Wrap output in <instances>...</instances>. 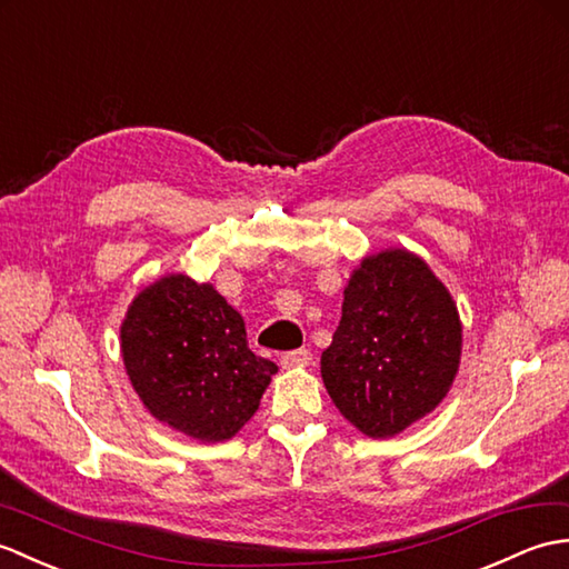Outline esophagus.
<instances>
[{
    "label": "esophagus",
    "mask_w": 569,
    "mask_h": 569,
    "mask_svg": "<svg viewBox=\"0 0 569 569\" xmlns=\"http://www.w3.org/2000/svg\"><path fill=\"white\" fill-rule=\"evenodd\" d=\"M282 368L284 370H292V368H305V365L311 362V350L307 348H299V350H289L280 358Z\"/></svg>",
    "instance_id": "obj_1"
}]
</instances>
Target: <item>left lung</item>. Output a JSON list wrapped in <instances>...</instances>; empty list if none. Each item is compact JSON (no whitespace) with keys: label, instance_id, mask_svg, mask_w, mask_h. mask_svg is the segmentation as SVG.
<instances>
[{"label":"left lung","instance_id":"1","mask_svg":"<svg viewBox=\"0 0 569 569\" xmlns=\"http://www.w3.org/2000/svg\"><path fill=\"white\" fill-rule=\"evenodd\" d=\"M460 352L462 323L446 284L419 256L389 248L352 270L321 377L358 431L391 438L446 399Z\"/></svg>","mask_w":569,"mask_h":569}]
</instances>
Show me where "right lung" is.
Returning a JSON list of instances; mask_svg holds the SVG:
<instances>
[{
  "label": "right lung",
  "mask_w": 569,
  "mask_h": 569,
  "mask_svg": "<svg viewBox=\"0 0 569 569\" xmlns=\"http://www.w3.org/2000/svg\"><path fill=\"white\" fill-rule=\"evenodd\" d=\"M121 356L150 416L201 443L241 431L277 372L248 348L241 313L211 284L180 272L131 301Z\"/></svg>",
  "instance_id": "1"
}]
</instances>
